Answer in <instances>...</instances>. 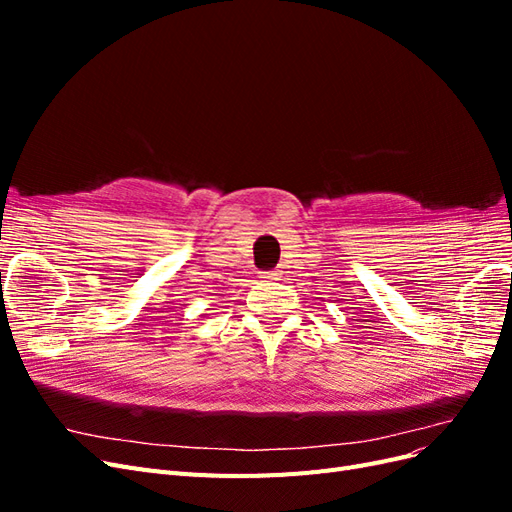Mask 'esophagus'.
Returning a JSON list of instances; mask_svg holds the SVG:
<instances>
[{
    "instance_id": "34e87169",
    "label": "esophagus",
    "mask_w": 512,
    "mask_h": 512,
    "mask_svg": "<svg viewBox=\"0 0 512 512\" xmlns=\"http://www.w3.org/2000/svg\"><path fill=\"white\" fill-rule=\"evenodd\" d=\"M280 277H282L280 269H273V271L262 273V280H265V282H280Z\"/></svg>"
}]
</instances>
